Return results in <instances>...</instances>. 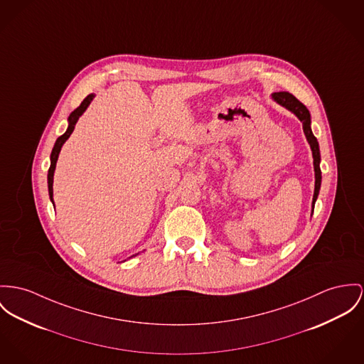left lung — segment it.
I'll return each mask as SVG.
<instances>
[{
  "label": "left lung",
  "instance_id": "obj_1",
  "mask_svg": "<svg viewBox=\"0 0 364 364\" xmlns=\"http://www.w3.org/2000/svg\"><path fill=\"white\" fill-rule=\"evenodd\" d=\"M273 100L276 102H279L284 108H287L288 111L295 113L298 116V119L302 122L304 133H305L306 140L310 144L311 154H313V166H314V178H316V181H314V194H313L311 205H313V209H314V203H316V199H317L318 191H320V186H321V170H320L318 142H317V139L313 136L311 129H310V113H309L308 108L301 101H298L291 92H287V91L274 92L273 94Z\"/></svg>",
  "mask_w": 364,
  "mask_h": 364
}]
</instances>
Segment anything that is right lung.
I'll list each match as a JSON object with an SVG mask.
<instances>
[{"label":"right lung","instance_id":"add662e5","mask_svg":"<svg viewBox=\"0 0 364 364\" xmlns=\"http://www.w3.org/2000/svg\"><path fill=\"white\" fill-rule=\"evenodd\" d=\"M92 98H94V94L87 95V97L84 98L83 102L80 104V107H77L73 112L69 114V119H68V122H69L68 130H66L60 137H58L55 145H54V148H53V152H51V166L48 168V193H50V199L53 200V203H54V199H53V194H54V191H53V183H54V171H55L58 155H59L60 148H62V145L65 144V141L68 140V139L70 137V134L73 133L75 124L77 123L79 117H80V116L83 114L84 111L87 109V107L90 105V102L92 101Z\"/></svg>","mask_w":364,"mask_h":364}]
</instances>
